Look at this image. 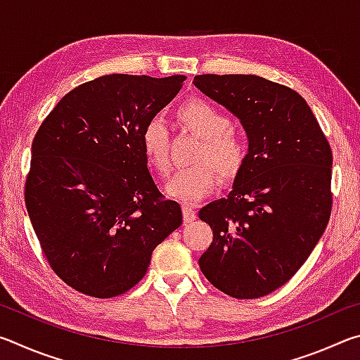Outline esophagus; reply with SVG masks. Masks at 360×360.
Masks as SVG:
<instances>
[{"label": "esophagus", "instance_id": "obj_1", "mask_svg": "<svg viewBox=\"0 0 360 360\" xmlns=\"http://www.w3.org/2000/svg\"><path fill=\"white\" fill-rule=\"evenodd\" d=\"M182 216H184V222H192V221H195V219H197V212L193 211L192 206L184 205V206H182Z\"/></svg>", "mask_w": 360, "mask_h": 360}]
</instances>
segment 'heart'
<instances>
[{
	"label": "heart",
	"mask_w": 360,
	"mask_h": 360,
	"mask_svg": "<svg viewBox=\"0 0 360 360\" xmlns=\"http://www.w3.org/2000/svg\"><path fill=\"white\" fill-rule=\"evenodd\" d=\"M178 117L188 130L203 138L197 154V160L202 163L178 169L167 182L165 191L182 203H197L217 184L216 167L227 179L238 174L245 165L248 146L230 129L229 115L210 101L187 100L179 106ZM168 139V129L160 117H152L141 131L144 155L162 174L169 172Z\"/></svg>",
	"instance_id": "b5f03b06"
}]
</instances>
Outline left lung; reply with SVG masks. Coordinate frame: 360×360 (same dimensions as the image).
<instances>
[{"label": "left lung", "mask_w": 360, "mask_h": 360, "mask_svg": "<svg viewBox=\"0 0 360 360\" xmlns=\"http://www.w3.org/2000/svg\"><path fill=\"white\" fill-rule=\"evenodd\" d=\"M193 85L233 112L249 139L227 197L198 212L214 235L200 270L230 297H264L295 275L327 227L330 146L308 103L285 85L254 75H202Z\"/></svg>", "instance_id": "left-lung-1"}]
</instances>
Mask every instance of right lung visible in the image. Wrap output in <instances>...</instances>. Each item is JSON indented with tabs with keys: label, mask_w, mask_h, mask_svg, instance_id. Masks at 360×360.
Masks as SVG:
<instances>
[{
	"label": "right lung",
	"mask_w": 360,
	"mask_h": 360,
	"mask_svg": "<svg viewBox=\"0 0 360 360\" xmlns=\"http://www.w3.org/2000/svg\"><path fill=\"white\" fill-rule=\"evenodd\" d=\"M184 81L101 76L66 94L36 133L30 221L52 270L85 295L130 290L182 224L179 203L163 198L149 173L141 131Z\"/></svg>",
	"instance_id": "right-lung-1"
}]
</instances>
